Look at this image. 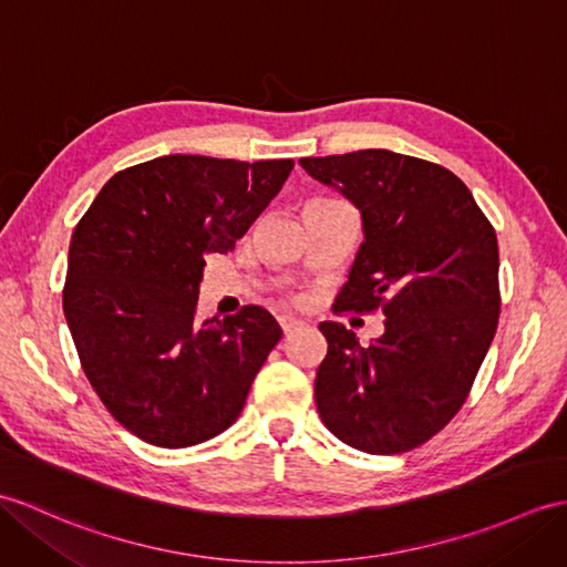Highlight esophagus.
<instances>
[{
    "instance_id": "1",
    "label": "esophagus",
    "mask_w": 567,
    "mask_h": 567,
    "mask_svg": "<svg viewBox=\"0 0 567 567\" xmlns=\"http://www.w3.org/2000/svg\"><path fill=\"white\" fill-rule=\"evenodd\" d=\"M280 326H282L285 336H289V333H295L297 328H301L305 323H301L299 319H295V316H280Z\"/></svg>"
}]
</instances>
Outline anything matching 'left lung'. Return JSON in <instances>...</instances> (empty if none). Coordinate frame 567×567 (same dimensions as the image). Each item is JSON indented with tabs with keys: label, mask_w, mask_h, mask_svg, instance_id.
<instances>
[{
	"label": "left lung",
	"mask_w": 567,
	"mask_h": 567,
	"mask_svg": "<svg viewBox=\"0 0 567 567\" xmlns=\"http://www.w3.org/2000/svg\"><path fill=\"white\" fill-rule=\"evenodd\" d=\"M360 209L364 241L333 311L386 316L362 348L323 321L328 352L316 408L338 440L367 454H401L434 437L464 405L497 316V236L450 168L389 150L299 159Z\"/></svg>",
	"instance_id": "8db88e82"
}]
</instances>
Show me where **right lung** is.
Instances as JSON below:
<instances>
[{"instance_id":"add662e5","label":"right lung","mask_w":567,"mask_h":567,"mask_svg":"<svg viewBox=\"0 0 567 567\" xmlns=\"http://www.w3.org/2000/svg\"><path fill=\"white\" fill-rule=\"evenodd\" d=\"M292 159L168 154L105 183L72 234L62 309L111 415L166 450L227 430L282 328L248 305L197 319L205 254H227L280 193Z\"/></svg>"}]
</instances>
